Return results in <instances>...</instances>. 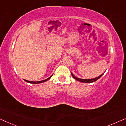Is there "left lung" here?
<instances>
[{
    "label": "left lung",
    "instance_id": "1",
    "mask_svg": "<svg viewBox=\"0 0 126 126\" xmlns=\"http://www.w3.org/2000/svg\"><path fill=\"white\" fill-rule=\"evenodd\" d=\"M103 74H104V73L101 74V75H100L99 76L95 77V78H94V79H81L78 78V77H76L75 76H74L73 75V73H72V76H73V77L75 79V80H76L77 81H80L81 82H84V83H88V82H90L91 83V82H95L96 81H97L98 79H99L101 76H102Z\"/></svg>",
    "mask_w": 126,
    "mask_h": 126
}]
</instances>
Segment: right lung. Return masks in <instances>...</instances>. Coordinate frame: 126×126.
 I'll return each mask as SVG.
<instances>
[{
    "mask_svg": "<svg viewBox=\"0 0 126 126\" xmlns=\"http://www.w3.org/2000/svg\"><path fill=\"white\" fill-rule=\"evenodd\" d=\"M51 76H51L49 77V78L46 79V80L40 81H27V80H25V81H26L27 82H29V83H31V84H39V83H42V82H44L46 81L49 80V79L51 78Z\"/></svg>",
    "mask_w": 126,
    "mask_h": 126,
    "instance_id": "1",
    "label": "right lung"
}]
</instances>
